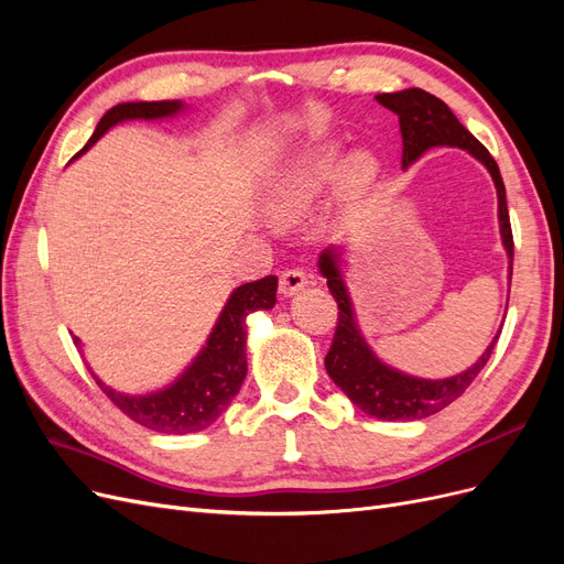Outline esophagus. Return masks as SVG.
Instances as JSON below:
<instances>
[{
    "mask_svg": "<svg viewBox=\"0 0 564 564\" xmlns=\"http://www.w3.org/2000/svg\"><path fill=\"white\" fill-rule=\"evenodd\" d=\"M311 284V278L305 275L303 270H299V268H292V270H284L282 275H280V294H284V296H294L299 289H303V286H308Z\"/></svg>",
    "mask_w": 564,
    "mask_h": 564,
    "instance_id": "1",
    "label": "esophagus"
}]
</instances>
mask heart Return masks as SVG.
Returning <instances> with one entry per match:
<instances>
[{
	"label": "heart",
	"mask_w": 564,
	"mask_h": 564,
	"mask_svg": "<svg viewBox=\"0 0 564 564\" xmlns=\"http://www.w3.org/2000/svg\"><path fill=\"white\" fill-rule=\"evenodd\" d=\"M383 176L379 155L369 148L346 150L336 141L315 143L301 150L272 176L265 193V209L280 220L303 216L336 185V207L340 216H352L377 191Z\"/></svg>",
	"instance_id": "1"
}]
</instances>
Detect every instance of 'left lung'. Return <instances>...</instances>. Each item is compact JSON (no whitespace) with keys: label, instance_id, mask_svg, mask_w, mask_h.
<instances>
[{"label":"left lung","instance_id":"left-lung-1","mask_svg":"<svg viewBox=\"0 0 564 564\" xmlns=\"http://www.w3.org/2000/svg\"><path fill=\"white\" fill-rule=\"evenodd\" d=\"M377 100L390 112H395L400 119L402 169L412 166L433 148H460L487 169L494 187H497L499 230L503 249L508 253L510 284V278H513V232H510L506 185L499 172V164L494 162L489 150L458 122L445 100H440L429 91L404 89L395 94H379ZM344 253L346 247H329L319 253L317 261L322 278L327 280L329 292L338 303V327L334 334V344L327 357H324V367H327L332 381L346 392L348 400L357 409H362L365 414L373 419L419 421L437 414L440 409H445L456 398L464 395L477 373L482 371L494 346H497L501 329L491 338L487 350L477 357V362L460 373H454V377L421 379L390 367L373 352V348L367 344L360 324H357L355 305L348 292V284L344 280V270H340V265H344Z\"/></svg>","mask_w":564,"mask_h":564}]
</instances>
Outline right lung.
<instances>
[{
  "mask_svg": "<svg viewBox=\"0 0 564 564\" xmlns=\"http://www.w3.org/2000/svg\"><path fill=\"white\" fill-rule=\"evenodd\" d=\"M183 100H135V104H119L110 108L94 131L89 143L77 155L82 158L100 135L112 127L131 122V119H172L185 112ZM278 303V278L270 275L259 282H247L232 289L224 311H220L209 338L202 350L193 357L178 377L160 390L145 395L119 392L100 381L89 367L91 377L100 390L115 402V406L145 429L166 435H187L209 429V425L226 412L232 398L240 392L247 377V317L256 311H270ZM75 346L82 350V340L75 336Z\"/></svg>",
  "mask_w": 564,
  "mask_h": 564,
  "instance_id": "1",
  "label": "right lung"
}]
</instances>
